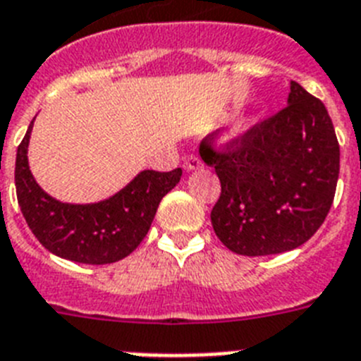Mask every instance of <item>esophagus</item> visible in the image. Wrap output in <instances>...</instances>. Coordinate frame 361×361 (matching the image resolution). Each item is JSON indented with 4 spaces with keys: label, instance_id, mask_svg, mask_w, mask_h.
I'll use <instances>...</instances> for the list:
<instances>
[{
    "label": "esophagus",
    "instance_id": "34e87169",
    "mask_svg": "<svg viewBox=\"0 0 361 361\" xmlns=\"http://www.w3.org/2000/svg\"><path fill=\"white\" fill-rule=\"evenodd\" d=\"M183 167H185V171H187V172L196 171V169H202L203 167V161L198 158V156H189V158L185 159Z\"/></svg>",
    "mask_w": 361,
    "mask_h": 361
}]
</instances>
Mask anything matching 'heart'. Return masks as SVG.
<instances>
[{"label":"heart","instance_id":"b5f03b06","mask_svg":"<svg viewBox=\"0 0 361 361\" xmlns=\"http://www.w3.org/2000/svg\"><path fill=\"white\" fill-rule=\"evenodd\" d=\"M256 121H258V120H255V118H245V120L238 121L236 127H234L233 133H231V136H233V137L243 136V134H245L250 127H255Z\"/></svg>","mask_w":361,"mask_h":361}]
</instances>
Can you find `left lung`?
I'll return each instance as SVG.
<instances>
[{"label":"left lung","mask_w":361,"mask_h":361,"mask_svg":"<svg viewBox=\"0 0 361 361\" xmlns=\"http://www.w3.org/2000/svg\"><path fill=\"white\" fill-rule=\"evenodd\" d=\"M221 194L211 212L216 236L243 256H269L303 245L324 224L340 174V145L325 105L290 81L287 106L216 152Z\"/></svg>","instance_id":"8db88e82"}]
</instances>
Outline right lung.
Instances as JSON below:
<instances>
[{"instance_id":"right-lung-1","label":"right lung","mask_w":361,"mask_h":361,"mask_svg":"<svg viewBox=\"0 0 361 361\" xmlns=\"http://www.w3.org/2000/svg\"><path fill=\"white\" fill-rule=\"evenodd\" d=\"M34 120L18 147L14 172L18 203L32 234L52 255L71 262L105 265L123 259L147 236L161 198L180 183L181 169L142 171L102 202H59L30 172L27 154Z\"/></svg>"}]
</instances>
